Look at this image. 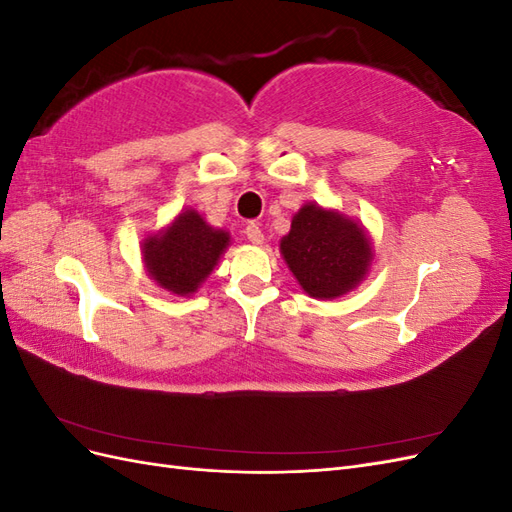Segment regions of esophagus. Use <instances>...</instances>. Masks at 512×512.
<instances>
[{
    "mask_svg": "<svg viewBox=\"0 0 512 512\" xmlns=\"http://www.w3.org/2000/svg\"><path fill=\"white\" fill-rule=\"evenodd\" d=\"M245 235H247V239H250L252 243H256V245H260L262 241H265V235H262V230H260V226L258 224H247L245 226Z\"/></svg>",
    "mask_w": 512,
    "mask_h": 512,
    "instance_id": "esophagus-1",
    "label": "esophagus"
}]
</instances>
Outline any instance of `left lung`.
<instances>
[{
  "mask_svg": "<svg viewBox=\"0 0 512 512\" xmlns=\"http://www.w3.org/2000/svg\"><path fill=\"white\" fill-rule=\"evenodd\" d=\"M280 250L301 288L316 299H335L354 288L371 260L363 226L318 205L294 215Z\"/></svg>",
  "mask_w": 512,
  "mask_h": 512,
  "instance_id": "8db88e82",
  "label": "left lung"
}]
</instances>
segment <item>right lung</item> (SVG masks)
Masks as SVG:
<instances>
[{
  "instance_id": "1",
  "label": "right lung",
  "mask_w": 512,
  "mask_h": 512,
  "mask_svg": "<svg viewBox=\"0 0 512 512\" xmlns=\"http://www.w3.org/2000/svg\"><path fill=\"white\" fill-rule=\"evenodd\" d=\"M228 241V232L213 230L194 209H188L162 235L145 241V265L162 288L183 297L213 271Z\"/></svg>"
}]
</instances>
